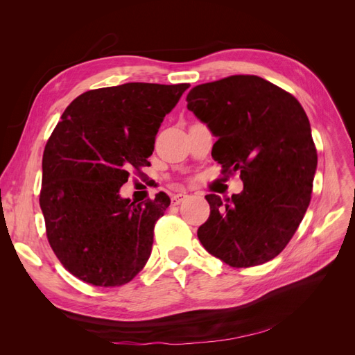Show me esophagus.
<instances>
[{"label": "esophagus", "mask_w": 355, "mask_h": 355, "mask_svg": "<svg viewBox=\"0 0 355 355\" xmlns=\"http://www.w3.org/2000/svg\"><path fill=\"white\" fill-rule=\"evenodd\" d=\"M185 198H187V192H178V194L171 196V204H173V206H176V204L182 202Z\"/></svg>", "instance_id": "esophagus-1"}]
</instances>
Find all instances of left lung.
I'll return each instance as SVG.
<instances>
[{
    "label": "left lung",
    "mask_w": 355,
    "mask_h": 355,
    "mask_svg": "<svg viewBox=\"0 0 355 355\" xmlns=\"http://www.w3.org/2000/svg\"><path fill=\"white\" fill-rule=\"evenodd\" d=\"M188 110L213 136L211 157L240 171L244 189L222 201L209 194L210 216L198 240L234 268L274 259L292 240L311 201L317 149L296 98L256 75L196 85Z\"/></svg>",
    "instance_id": "8db88e82"
}]
</instances>
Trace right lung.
<instances>
[{
    "label": "right lung",
    "instance_id": "obj_1",
    "mask_svg": "<svg viewBox=\"0 0 355 355\" xmlns=\"http://www.w3.org/2000/svg\"><path fill=\"white\" fill-rule=\"evenodd\" d=\"M188 87L127 83L89 90L53 130L40 206L53 252L84 283L123 286L148 262L155 222L170 198L159 192L136 204L120 188L133 168L149 166L158 128Z\"/></svg>",
    "mask_w": 355,
    "mask_h": 355
}]
</instances>
